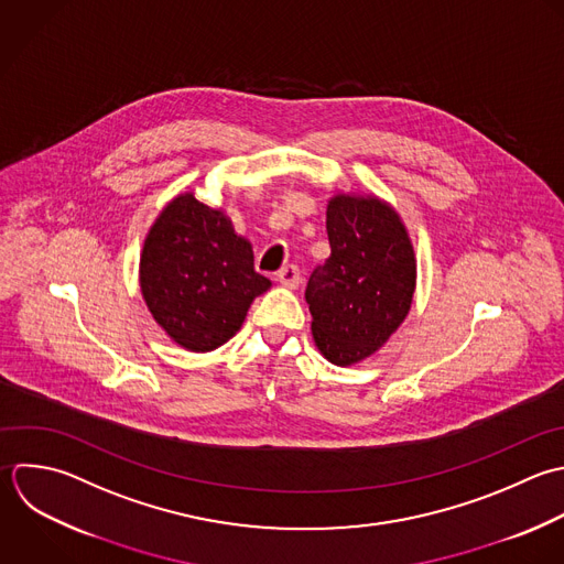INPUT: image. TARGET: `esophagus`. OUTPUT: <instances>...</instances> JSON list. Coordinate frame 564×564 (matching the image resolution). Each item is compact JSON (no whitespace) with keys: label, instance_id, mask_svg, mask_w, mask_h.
Here are the masks:
<instances>
[{"label":"esophagus","instance_id":"obj_1","mask_svg":"<svg viewBox=\"0 0 564 564\" xmlns=\"http://www.w3.org/2000/svg\"><path fill=\"white\" fill-rule=\"evenodd\" d=\"M276 279H279L283 285H288V288H296V285L301 283V270H299V265H294V263L283 265V268L276 272Z\"/></svg>","mask_w":564,"mask_h":564}]
</instances>
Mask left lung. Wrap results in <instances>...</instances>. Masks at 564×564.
Wrapping results in <instances>:
<instances>
[{"instance_id": "8db88e82", "label": "left lung", "mask_w": 564, "mask_h": 564, "mask_svg": "<svg viewBox=\"0 0 564 564\" xmlns=\"http://www.w3.org/2000/svg\"><path fill=\"white\" fill-rule=\"evenodd\" d=\"M327 237L332 254L310 274L305 299L316 347L347 367L380 349L406 318L415 257L398 213L371 197H334Z\"/></svg>"}]
</instances>
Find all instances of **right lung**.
I'll list each match as a JSON object with an SVG mask.
<instances>
[{
  "instance_id": "obj_1",
  "label": "right lung",
  "mask_w": 564,
  "mask_h": 564,
  "mask_svg": "<svg viewBox=\"0 0 564 564\" xmlns=\"http://www.w3.org/2000/svg\"><path fill=\"white\" fill-rule=\"evenodd\" d=\"M140 285L153 318L182 347L210 351L241 327L270 281L221 210L191 193L175 197L144 241Z\"/></svg>"
}]
</instances>
